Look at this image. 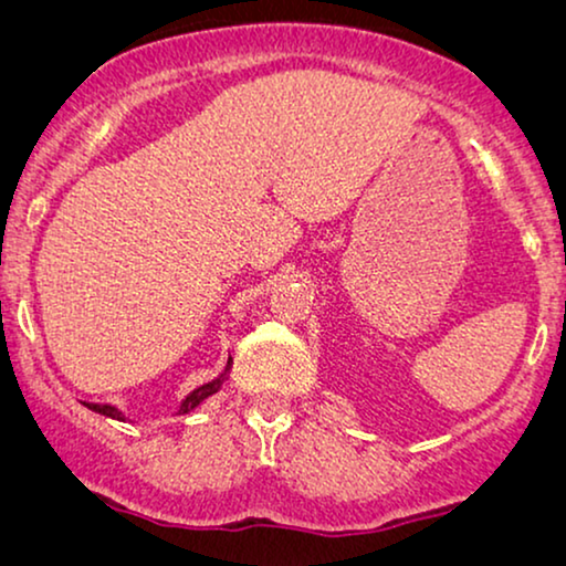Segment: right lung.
<instances>
[{"mask_svg":"<svg viewBox=\"0 0 566 566\" xmlns=\"http://www.w3.org/2000/svg\"><path fill=\"white\" fill-rule=\"evenodd\" d=\"M229 368H231V360H229L227 370H223V374H221L219 378H213V381H208V384H203V386H198V389H192V391L188 394V397L182 399V405H180V409H177V412H180V415L190 412V409H196V407L200 405V401L208 399V397H211V394L219 391L221 386H223V381H227ZM82 405L87 407V409H92V412L111 417V420H126V415H123L120 409H118V407H113V405H90V401H82Z\"/></svg>","mask_w":566,"mask_h":566,"instance_id":"obj_1","label":"right lung"}]
</instances>
